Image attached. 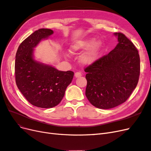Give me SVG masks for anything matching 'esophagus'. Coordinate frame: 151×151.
<instances>
[{
	"mask_svg": "<svg viewBox=\"0 0 151 151\" xmlns=\"http://www.w3.org/2000/svg\"><path fill=\"white\" fill-rule=\"evenodd\" d=\"M82 76L81 72H77L75 73V77H80Z\"/></svg>",
	"mask_w": 151,
	"mask_h": 151,
	"instance_id": "esophagus-1",
	"label": "esophagus"
}]
</instances>
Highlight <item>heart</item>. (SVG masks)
Instances as JSON below:
<instances>
[{
	"mask_svg": "<svg viewBox=\"0 0 151 151\" xmlns=\"http://www.w3.org/2000/svg\"><path fill=\"white\" fill-rule=\"evenodd\" d=\"M94 42V38L77 41L70 46V51L72 53H76L91 46L90 48L82 55L80 58L81 62L84 64H91L96 60L100 48L101 47V43L100 42Z\"/></svg>",
	"mask_w": 151,
	"mask_h": 151,
	"instance_id": "1",
	"label": "heart"
}]
</instances>
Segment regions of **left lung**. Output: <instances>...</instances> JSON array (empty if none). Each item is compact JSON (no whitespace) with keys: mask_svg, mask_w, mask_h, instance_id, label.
Returning a JSON list of instances; mask_svg holds the SVG:
<instances>
[{"mask_svg":"<svg viewBox=\"0 0 151 151\" xmlns=\"http://www.w3.org/2000/svg\"><path fill=\"white\" fill-rule=\"evenodd\" d=\"M118 43L108 54L84 68L86 96L100 109L116 107L130 97L138 84L140 64L137 49L122 33H115Z\"/></svg>","mask_w":151,"mask_h":151,"instance_id":"8db88e82","label":"left lung"}]
</instances>
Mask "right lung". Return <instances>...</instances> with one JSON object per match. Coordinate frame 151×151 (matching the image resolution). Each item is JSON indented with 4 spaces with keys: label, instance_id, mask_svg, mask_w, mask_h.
<instances>
[{
    "label": "right lung",
    "instance_id": "1",
    "mask_svg": "<svg viewBox=\"0 0 151 151\" xmlns=\"http://www.w3.org/2000/svg\"><path fill=\"white\" fill-rule=\"evenodd\" d=\"M53 33L50 29L36 30L20 44L16 55V85L28 101L39 108H50L60 103L74 74L33 59V48Z\"/></svg>",
    "mask_w": 151,
    "mask_h": 151
}]
</instances>
